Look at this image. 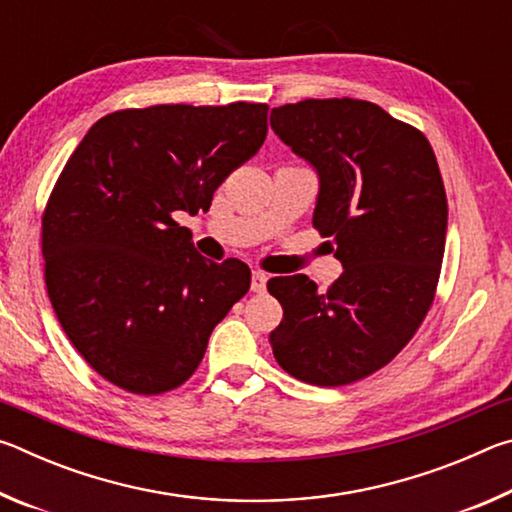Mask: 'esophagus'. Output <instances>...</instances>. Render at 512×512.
Masks as SVG:
<instances>
[{
  "mask_svg": "<svg viewBox=\"0 0 512 512\" xmlns=\"http://www.w3.org/2000/svg\"><path fill=\"white\" fill-rule=\"evenodd\" d=\"M266 273H262V271H255L253 273V280H250V289H253L255 293H262L264 289H266Z\"/></svg>",
  "mask_w": 512,
  "mask_h": 512,
  "instance_id": "esophagus-1",
  "label": "esophagus"
}]
</instances>
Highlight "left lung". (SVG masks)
<instances>
[{
	"mask_svg": "<svg viewBox=\"0 0 512 512\" xmlns=\"http://www.w3.org/2000/svg\"><path fill=\"white\" fill-rule=\"evenodd\" d=\"M271 126L318 171L314 228L343 273L318 293L307 275L271 277L280 366L305 384L345 386L384 368L418 332L445 255L447 196L418 128L361 99L273 108Z\"/></svg>",
	"mask_w": 512,
	"mask_h": 512,
	"instance_id": "obj_1",
	"label": "left lung"
}]
</instances>
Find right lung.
Returning a JSON list of instances; mask_svg holds the SVG:
<instances>
[{
	"label": "right lung",
	"mask_w": 512,
	"mask_h": 512,
	"mask_svg": "<svg viewBox=\"0 0 512 512\" xmlns=\"http://www.w3.org/2000/svg\"><path fill=\"white\" fill-rule=\"evenodd\" d=\"M266 103L126 108L69 155L42 214L45 284L60 327L110 384L173 391L250 289V268L196 253L176 212H207L266 140Z\"/></svg>",
	"instance_id": "1"
}]
</instances>
